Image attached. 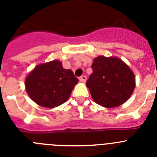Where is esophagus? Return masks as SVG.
Returning a JSON list of instances; mask_svg holds the SVG:
<instances>
[{
	"label": "esophagus",
	"instance_id": "1",
	"mask_svg": "<svg viewBox=\"0 0 157 157\" xmlns=\"http://www.w3.org/2000/svg\"><path fill=\"white\" fill-rule=\"evenodd\" d=\"M79 80L80 82H86V76L82 75L81 77L79 78Z\"/></svg>",
	"mask_w": 157,
	"mask_h": 157
}]
</instances>
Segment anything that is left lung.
I'll return each mask as SVG.
<instances>
[{"label":"left lung","mask_w":157,"mask_h":157,"mask_svg":"<svg viewBox=\"0 0 157 157\" xmlns=\"http://www.w3.org/2000/svg\"><path fill=\"white\" fill-rule=\"evenodd\" d=\"M93 73L86 82L92 98L105 108L125 103L134 92L135 77L131 69L120 58L100 56L94 59Z\"/></svg>","instance_id":"8db88e82"}]
</instances>
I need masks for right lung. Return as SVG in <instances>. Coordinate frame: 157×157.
<instances>
[{
  "mask_svg": "<svg viewBox=\"0 0 157 157\" xmlns=\"http://www.w3.org/2000/svg\"><path fill=\"white\" fill-rule=\"evenodd\" d=\"M78 82L71 70L57 59L38 64L29 73L25 87L29 97L40 106L52 109L68 99Z\"/></svg>",
  "mask_w": 157,
  "mask_h": 157,
  "instance_id": "obj_1",
  "label": "right lung"
}]
</instances>
